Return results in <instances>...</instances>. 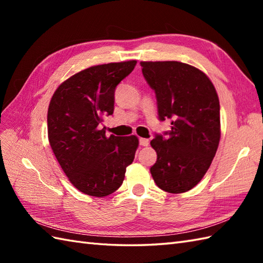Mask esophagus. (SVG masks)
Masks as SVG:
<instances>
[{
    "mask_svg": "<svg viewBox=\"0 0 263 263\" xmlns=\"http://www.w3.org/2000/svg\"><path fill=\"white\" fill-rule=\"evenodd\" d=\"M139 143H140V146L146 147V146H148V144H149V139L140 138V139H139Z\"/></svg>",
    "mask_w": 263,
    "mask_h": 263,
    "instance_id": "esophagus-1",
    "label": "esophagus"
}]
</instances>
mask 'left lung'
Listing matches in <instances>:
<instances>
[{
    "label": "left lung",
    "instance_id": "obj_1",
    "mask_svg": "<svg viewBox=\"0 0 263 263\" xmlns=\"http://www.w3.org/2000/svg\"><path fill=\"white\" fill-rule=\"evenodd\" d=\"M142 74L157 99L158 120L171 130L155 133L157 160L150 167L157 186L170 193L194 187L210 167L220 139V106L202 71L176 61L141 62Z\"/></svg>",
    "mask_w": 263,
    "mask_h": 263
}]
</instances>
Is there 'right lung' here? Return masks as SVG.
I'll return each mask as SVG.
<instances>
[{"instance_id":"add662e5","label":"right lung","mask_w":263,"mask_h":263,"mask_svg":"<svg viewBox=\"0 0 263 263\" xmlns=\"http://www.w3.org/2000/svg\"><path fill=\"white\" fill-rule=\"evenodd\" d=\"M137 61L88 68L72 76L54 92L47 113L48 140L70 182L91 197H106L119 189L135 159L138 138L106 137L103 116L114 111L117 85Z\"/></svg>"}]
</instances>
